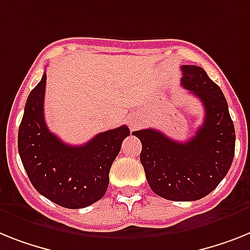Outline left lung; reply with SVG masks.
I'll return each instance as SVG.
<instances>
[{
	"label": "left lung",
	"instance_id": "left-lung-1",
	"mask_svg": "<svg viewBox=\"0 0 250 250\" xmlns=\"http://www.w3.org/2000/svg\"><path fill=\"white\" fill-rule=\"evenodd\" d=\"M181 84L204 107V120L189 140H172L160 130L133 135L142 142L140 162L150 189L176 202L198 201L226 176L235 153V129L224 93L202 67L181 66Z\"/></svg>",
	"mask_w": 250,
	"mask_h": 250
}]
</instances>
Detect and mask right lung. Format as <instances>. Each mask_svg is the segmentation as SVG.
I'll return each instance as SVG.
<instances>
[{"label": "right lung", "instance_id": "obj_1", "mask_svg": "<svg viewBox=\"0 0 250 250\" xmlns=\"http://www.w3.org/2000/svg\"><path fill=\"white\" fill-rule=\"evenodd\" d=\"M46 78L43 74L26 100L19 126V154L39 194L61 207H88L106 194L111 166L130 130L123 125L97 134L83 146L63 143L44 121Z\"/></svg>", "mask_w": 250, "mask_h": 250}]
</instances>
